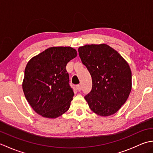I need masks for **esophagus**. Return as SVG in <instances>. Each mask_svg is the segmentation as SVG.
I'll use <instances>...</instances> for the list:
<instances>
[{
    "label": "esophagus",
    "mask_w": 153,
    "mask_h": 153,
    "mask_svg": "<svg viewBox=\"0 0 153 153\" xmlns=\"http://www.w3.org/2000/svg\"><path fill=\"white\" fill-rule=\"evenodd\" d=\"M76 89H77V91H82V86H81V85H76Z\"/></svg>",
    "instance_id": "34e87169"
}]
</instances>
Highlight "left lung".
<instances>
[{
    "instance_id": "1",
    "label": "left lung",
    "mask_w": 153,
    "mask_h": 153,
    "mask_svg": "<svg viewBox=\"0 0 153 153\" xmlns=\"http://www.w3.org/2000/svg\"><path fill=\"white\" fill-rule=\"evenodd\" d=\"M78 52L92 77V89L85 96L89 108L101 116L114 114L126 102L131 92L129 64L106 44L86 45L80 47Z\"/></svg>"
}]
</instances>
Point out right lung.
Wrapping results in <instances>:
<instances>
[{"label": "right lung", "mask_w": 153, "mask_h": 153, "mask_svg": "<svg viewBox=\"0 0 153 153\" xmlns=\"http://www.w3.org/2000/svg\"><path fill=\"white\" fill-rule=\"evenodd\" d=\"M76 56L77 51L70 47H53L27 62L22 89L27 102L38 114L56 118L69 109L74 93L66 67Z\"/></svg>", "instance_id": "obj_1"}]
</instances>
